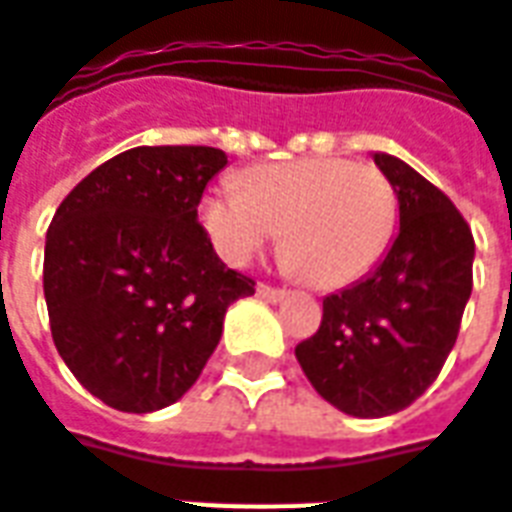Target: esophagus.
Returning a JSON list of instances; mask_svg holds the SVG:
<instances>
[{
	"instance_id": "esophagus-1",
	"label": "esophagus",
	"mask_w": 512,
	"mask_h": 512,
	"mask_svg": "<svg viewBox=\"0 0 512 512\" xmlns=\"http://www.w3.org/2000/svg\"><path fill=\"white\" fill-rule=\"evenodd\" d=\"M257 293L263 296V299L268 301H282V299H288V288H274V285H266V282H260L257 285Z\"/></svg>"
}]
</instances>
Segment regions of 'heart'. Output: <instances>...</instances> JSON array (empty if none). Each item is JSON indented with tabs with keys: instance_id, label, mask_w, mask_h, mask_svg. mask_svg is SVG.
<instances>
[{
	"instance_id": "b5f03b06",
	"label": "heart",
	"mask_w": 512,
	"mask_h": 512,
	"mask_svg": "<svg viewBox=\"0 0 512 512\" xmlns=\"http://www.w3.org/2000/svg\"><path fill=\"white\" fill-rule=\"evenodd\" d=\"M200 213L227 263L244 266L282 230L290 268L318 288H345L386 255L397 194L373 164L315 156L244 169L238 189L208 191Z\"/></svg>"
}]
</instances>
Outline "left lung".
Masks as SVG:
<instances>
[{"label":"left lung","instance_id":"obj_1","mask_svg":"<svg viewBox=\"0 0 512 512\" xmlns=\"http://www.w3.org/2000/svg\"><path fill=\"white\" fill-rule=\"evenodd\" d=\"M395 186L400 233L381 266L323 299L318 332L296 345L315 392L351 417H386L425 395L458 340L472 296L474 238L441 189L376 153Z\"/></svg>","mask_w":512,"mask_h":512}]
</instances>
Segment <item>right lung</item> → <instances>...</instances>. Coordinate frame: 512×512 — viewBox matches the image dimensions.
I'll return each instance as SVG.
<instances>
[{
	"label": "right lung",
	"instance_id": "1",
	"mask_svg": "<svg viewBox=\"0 0 512 512\" xmlns=\"http://www.w3.org/2000/svg\"><path fill=\"white\" fill-rule=\"evenodd\" d=\"M219 147H131L60 202L46 233L51 337L79 384L117 411L175 403L200 378L224 312L255 279L213 252L197 205Z\"/></svg>",
	"mask_w": 512,
	"mask_h": 512
}]
</instances>
